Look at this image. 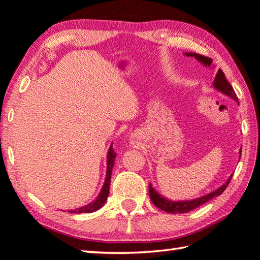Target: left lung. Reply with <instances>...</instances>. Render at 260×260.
<instances>
[{"mask_svg": "<svg viewBox=\"0 0 260 260\" xmlns=\"http://www.w3.org/2000/svg\"><path fill=\"white\" fill-rule=\"evenodd\" d=\"M185 55L194 56L197 60H199L200 62L204 63L205 66H211L212 64L211 57H207V56L201 55V54H197V53H185ZM213 84H214V88H216L217 90H220L221 92H223L224 94H226V96L232 97L233 100L238 102V98L236 96V93H235V91H234L233 86L230 85L228 81H226V78L224 76V73L222 72L221 69H219V72H217L215 78H214V83ZM230 180H232V177H230V178L228 179V182L222 185L221 187L217 188L216 191L209 193V194H207V196L198 198V199L192 200V201H171V200H168V199H166V198H163L162 196L158 194V193L156 192L154 188H152L151 185H149V196H150L151 203L154 204L156 207H158L159 209H162V211H164V212L172 213V214L187 213V212H191L192 209H196L197 207H199V206L206 204L207 201L212 200L213 198L222 194L224 189L226 188V186L229 185Z\"/></svg>", "mask_w": 260, "mask_h": 260, "instance_id": "8db88e82", "label": "left lung"}]
</instances>
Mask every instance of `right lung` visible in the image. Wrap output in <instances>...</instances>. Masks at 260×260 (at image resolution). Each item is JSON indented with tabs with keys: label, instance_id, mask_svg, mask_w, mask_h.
Segmentation results:
<instances>
[{
	"label": "right lung",
	"instance_id": "add662e5",
	"mask_svg": "<svg viewBox=\"0 0 260 260\" xmlns=\"http://www.w3.org/2000/svg\"><path fill=\"white\" fill-rule=\"evenodd\" d=\"M117 152L114 151L113 147L111 146L109 154H108V171H106V178H105V183L103 185V188L100 193V196L97 197V199L92 201V203L88 204L84 207L77 208L75 211H69V213H91L100 209L103 205L105 204L106 199L109 197V192H110V182H111V175H112V168L114 166V158Z\"/></svg>",
	"mask_w": 260,
	"mask_h": 260
}]
</instances>
